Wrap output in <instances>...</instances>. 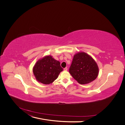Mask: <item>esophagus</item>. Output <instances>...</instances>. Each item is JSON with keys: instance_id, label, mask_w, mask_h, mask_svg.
Returning <instances> with one entry per match:
<instances>
[{"instance_id": "obj_1", "label": "esophagus", "mask_w": 125, "mask_h": 125, "mask_svg": "<svg viewBox=\"0 0 125 125\" xmlns=\"http://www.w3.org/2000/svg\"><path fill=\"white\" fill-rule=\"evenodd\" d=\"M67 69H68V68L67 67H65L64 68V70H65V71H67Z\"/></svg>"}]
</instances>
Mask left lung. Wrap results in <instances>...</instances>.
Returning a JSON list of instances; mask_svg holds the SVG:
<instances>
[{"label": "left lung", "instance_id": "8db88e82", "mask_svg": "<svg viewBox=\"0 0 125 125\" xmlns=\"http://www.w3.org/2000/svg\"><path fill=\"white\" fill-rule=\"evenodd\" d=\"M69 71L78 83L84 84L96 79L99 68L92 57L84 52H79L74 55Z\"/></svg>", "mask_w": 125, "mask_h": 125}]
</instances>
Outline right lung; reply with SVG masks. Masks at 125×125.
I'll use <instances>...</instances> for the list:
<instances>
[{"mask_svg": "<svg viewBox=\"0 0 125 125\" xmlns=\"http://www.w3.org/2000/svg\"><path fill=\"white\" fill-rule=\"evenodd\" d=\"M62 71L60 62L51 55L39 59L33 68V73L36 80L45 84L52 83Z\"/></svg>", "mask_w": 125, "mask_h": 125, "instance_id": "right-lung-1", "label": "right lung"}]
</instances>
